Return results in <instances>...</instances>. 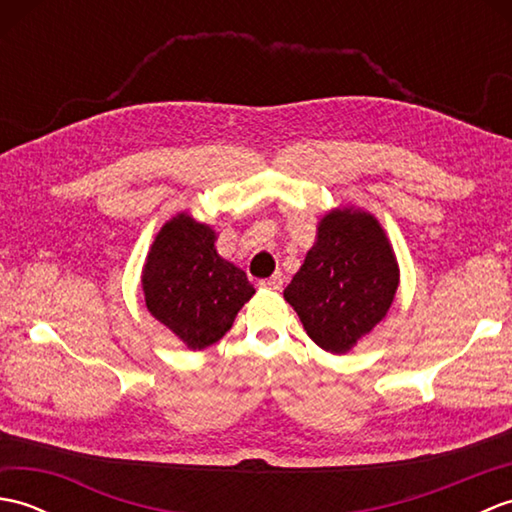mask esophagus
Returning <instances> with one entry per match:
<instances>
[{
  "label": "esophagus",
  "mask_w": 512,
  "mask_h": 512,
  "mask_svg": "<svg viewBox=\"0 0 512 512\" xmlns=\"http://www.w3.org/2000/svg\"><path fill=\"white\" fill-rule=\"evenodd\" d=\"M259 286L270 288V290H281V288H284V275H281V273H275V275L270 277V279L259 281Z\"/></svg>",
  "instance_id": "34e87169"
}]
</instances>
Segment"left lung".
I'll list each match as a JSON object with an SVG mask.
<instances>
[{
  "mask_svg": "<svg viewBox=\"0 0 512 512\" xmlns=\"http://www.w3.org/2000/svg\"><path fill=\"white\" fill-rule=\"evenodd\" d=\"M396 288L383 228L369 213L339 209L321 220L317 244L284 297L314 343L343 354L385 317Z\"/></svg>",
  "mask_w": 512,
  "mask_h": 512,
  "instance_id": "8db88e82",
  "label": "left lung"
}]
</instances>
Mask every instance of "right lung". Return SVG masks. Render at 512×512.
Segmentation results:
<instances>
[{
  "label": "right lung",
  "instance_id": "right-lung-1",
  "mask_svg": "<svg viewBox=\"0 0 512 512\" xmlns=\"http://www.w3.org/2000/svg\"><path fill=\"white\" fill-rule=\"evenodd\" d=\"M143 290L147 310L191 350L220 341L255 295L244 270L217 255L211 228L184 213L162 226L151 246Z\"/></svg>",
  "mask_w": 512,
  "mask_h": 512
}]
</instances>
